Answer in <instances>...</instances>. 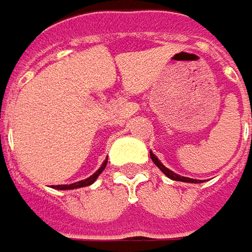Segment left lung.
<instances>
[{
    "label": "left lung",
    "mask_w": 252,
    "mask_h": 252,
    "mask_svg": "<svg viewBox=\"0 0 252 252\" xmlns=\"http://www.w3.org/2000/svg\"><path fill=\"white\" fill-rule=\"evenodd\" d=\"M150 155H151V159H153V162L159 168V169L166 175L168 177H170L172 180H177V182H186V183H200L198 180H195V179H190V177H185V176H179V175H176L175 172H172V170H169L168 168H165L163 165L161 163V161L154 155L153 153H150Z\"/></svg>",
    "instance_id": "obj_1"
}]
</instances>
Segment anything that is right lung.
<instances>
[{
	"mask_svg": "<svg viewBox=\"0 0 252 252\" xmlns=\"http://www.w3.org/2000/svg\"><path fill=\"white\" fill-rule=\"evenodd\" d=\"M106 162L105 161L102 165H101V168H99L93 176L87 177V179H84V180H80V182H76V183H72V185H58L55 186L54 189H57V190H72V189H79V187H86V186H90L91 183H94L95 182V179L99 176V173L102 172V170L105 169L106 166Z\"/></svg>",
	"mask_w": 252,
	"mask_h": 252,
	"instance_id": "add662e5",
	"label": "right lung"
}]
</instances>
